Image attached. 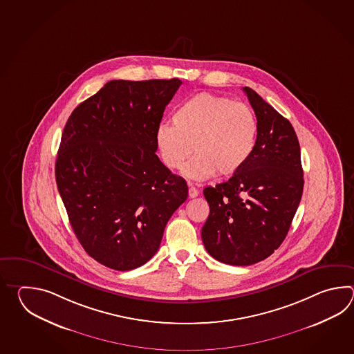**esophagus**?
<instances>
[{
  "mask_svg": "<svg viewBox=\"0 0 354 354\" xmlns=\"http://www.w3.org/2000/svg\"><path fill=\"white\" fill-rule=\"evenodd\" d=\"M188 196H189L191 198H194L196 196H198V191H197V188L194 187V186H189V187H188Z\"/></svg>",
  "mask_w": 354,
  "mask_h": 354,
  "instance_id": "esophagus-1",
  "label": "esophagus"
}]
</instances>
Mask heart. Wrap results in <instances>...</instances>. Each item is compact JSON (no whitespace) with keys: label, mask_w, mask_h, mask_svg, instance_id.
<instances>
[{"label":"heart","mask_w":354,"mask_h":354,"mask_svg":"<svg viewBox=\"0 0 354 354\" xmlns=\"http://www.w3.org/2000/svg\"><path fill=\"white\" fill-rule=\"evenodd\" d=\"M174 125L160 124L156 145L163 165L195 180L229 177L247 165L256 148L258 122L245 104L207 92L188 98L174 113Z\"/></svg>","instance_id":"obj_1"}]
</instances>
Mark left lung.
<instances>
[{
	"instance_id": "left-lung-1",
	"label": "left lung",
	"mask_w": 354,
	"mask_h": 354,
	"mask_svg": "<svg viewBox=\"0 0 354 354\" xmlns=\"http://www.w3.org/2000/svg\"><path fill=\"white\" fill-rule=\"evenodd\" d=\"M243 91L258 122L256 148L232 178L203 189L210 206L203 245L218 262L232 266L261 262L279 248L304 188L300 144L291 122L256 91Z\"/></svg>"
}]
</instances>
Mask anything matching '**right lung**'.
Listing matches in <instances>:
<instances>
[{
  "label": "right lung",
  "mask_w": 354,
  "mask_h": 354,
  "mask_svg": "<svg viewBox=\"0 0 354 354\" xmlns=\"http://www.w3.org/2000/svg\"><path fill=\"white\" fill-rule=\"evenodd\" d=\"M178 78L106 83L71 113L55 180L88 256L130 271L157 253L168 220L186 201V180L156 154V130Z\"/></svg>",
  "instance_id": "obj_1"
}]
</instances>
